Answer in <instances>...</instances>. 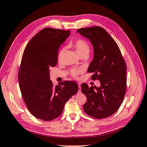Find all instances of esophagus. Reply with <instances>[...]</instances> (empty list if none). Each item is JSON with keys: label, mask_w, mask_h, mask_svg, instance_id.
<instances>
[{"label": "esophagus", "mask_w": 147, "mask_h": 147, "mask_svg": "<svg viewBox=\"0 0 147 147\" xmlns=\"http://www.w3.org/2000/svg\"><path fill=\"white\" fill-rule=\"evenodd\" d=\"M78 88H79V90H78V92L80 93V92H81V87H80V84H78Z\"/></svg>", "instance_id": "34e87169"}]
</instances>
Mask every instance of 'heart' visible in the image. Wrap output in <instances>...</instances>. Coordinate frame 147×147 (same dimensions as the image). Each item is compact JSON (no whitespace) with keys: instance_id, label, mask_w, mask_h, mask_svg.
Returning <instances> with one entry per match:
<instances>
[{"instance_id":"b5f03b06","label":"heart","mask_w":147,"mask_h":147,"mask_svg":"<svg viewBox=\"0 0 147 147\" xmlns=\"http://www.w3.org/2000/svg\"><path fill=\"white\" fill-rule=\"evenodd\" d=\"M73 48L75 50L76 54L80 56L82 54H87L88 55L90 51V47H89V44L87 42L84 40V39H79L76 40L74 43L72 45ZM65 49H61L59 51L58 59V60H60L63 56ZM83 72V69L82 68H74L71 70V74L74 77L78 76L80 74H81Z\"/></svg>"}]
</instances>
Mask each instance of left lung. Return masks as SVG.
I'll use <instances>...</instances> for the list:
<instances>
[{
  "mask_svg": "<svg viewBox=\"0 0 147 147\" xmlns=\"http://www.w3.org/2000/svg\"><path fill=\"white\" fill-rule=\"evenodd\" d=\"M88 38L93 47L94 56L88 71L100 86L88 87L83 83L82 92L87 101L83 109L88 115L104 119L115 113L123 102L126 89V65L120 49L106 30L100 26L77 30Z\"/></svg>",
  "mask_w": 147,
  "mask_h": 147,
  "instance_id": "obj_1",
  "label": "left lung"
}]
</instances>
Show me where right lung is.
<instances>
[{
  "label": "right lung",
  "instance_id": "add662e5",
  "mask_svg": "<svg viewBox=\"0 0 147 147\" xmlns=\"http://www.w3.org/2000/svg\"><path fill=\"white\" fill-rule=\"evenodd\" d=\"M70 30L45 28L27 44L19 71V84L22 96L35 117L49 121L63 112L65 103L78 90L74 81H64L53 86L50 67H55L61 45Z\"/></svg>",
  "mask_w": 147,
  "mask_h": 147
}]
</instances>
